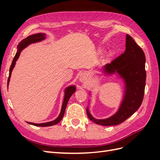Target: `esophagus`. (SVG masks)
<instances>
[{
  "label": "esophagus",
  "mask_w": 160,
  "mask_h": 160,
  "mask_svg": "<svg viewBox=\"0 0 160 160\" xmlns=\"http://www.w3.org/2000/svg\"><path fill=\"white\" fill-rule=\"evenodd\" d=\"M86 80V78H85V75H82L81 77H80V81L81 82H84Z\"/></svg>",
  "instance_id": "esophagus-1"
}]
</instances>
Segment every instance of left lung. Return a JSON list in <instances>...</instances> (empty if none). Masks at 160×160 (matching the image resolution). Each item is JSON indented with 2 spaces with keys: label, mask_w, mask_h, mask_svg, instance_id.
<instances>
[{
  "label": "left lung",
  "mask_w": 160,
  "mask_h": 160,
  "mask_svg": "<svg viewBox=\"0 0 160 160\" xmlns=\"http://www.w3.org/2000/svg\"><path fill=\"white\" fill-rule=\"evenodd\" d=\"M145 64L143 51L132 37L127 35L125 52L105 66V70L108 73L117 71L124 79L126 89L123 102L117 113L105 119H95L87 109L89 119L97 124L110 126L120 124L132 116L143 101L146 80Z\"/></svg>",
  "instance_id": "8db88e82"
}]
</instances>
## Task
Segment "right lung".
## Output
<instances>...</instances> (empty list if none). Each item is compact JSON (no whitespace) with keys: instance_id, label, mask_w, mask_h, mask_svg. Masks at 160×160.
I'll list each match as a JSON object with an SVG mask.
<instances>
[{"instance_id":"1","label":"right lung","mask_w":160,"mask_h":160,"mask_svg":"<svg viewBox=\"0 0 160 160\" xmlns=\"http://www.w3.org/2000/svg\"><path fill=\"white\" fill-rule=\"evenodd\" d=\"M45 38V34H41V33H38V34H35V35H32L31 36H28V37H27L25 39L22 40L19 44L18 45L17 47H18V51L16 53L15 56H14V59L12 60V64L11 65L10 69H9V75H8V81H7V85H8L9 81H10V78H11V72L14 68V65H15L16 61L18 59V58L20 55V53L21 50H22L24 48L26 47L27 46H28L32 42H38L42 39ZM76 91V88L75 86H71L67 88L65 90V98H64V101L63 103H62V108H61V111L60 115H59L55 120L52 121V122H47V123H31V122H27L28 123L35 125V126H39V127H47V126H51V125L57 124L58 123H59L60 121L62 119V117H63L65 111V109L67 107V103H68V101L69 99V98H71V96L75 93V91Z\"/></svg>"}]
</instances>
